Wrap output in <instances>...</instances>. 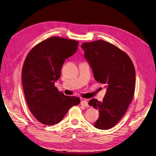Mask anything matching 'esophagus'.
Instances as JSON below:
<instances>
[{
    "label": "esophagus",
    "mask_w": 156,
    "mask_h": 156,
    "mask_svg": "<svg viewBox=\"0 0 156 156\" xmlns=\"http://www.w3.org/2000/svg\"><path fill=\"white\" fill-rule=\"evenodd\" d=\"M81 105H83L84 107H88L89 105H88V101L86 100H83L81 101Z\"/></svg>",
    "instance_id": "obj_1"
}]
</instances>
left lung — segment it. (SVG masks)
<instances>
[{"mask_svg": "<svg viewBox=\"0 0 156 156\" xmlns=\"http://www.w3.org/2000/svg\"><path fill=\"white\" fill-rule=\"evenodd\" d=\"M81 48L94 79L107 88L103 101L93 98L88 102L100 112L94 127L110 129L120 120L133 100L135 87L133 64L123 51L103 40L83 43Z\"/></svg>", "mask_w": 156, "mask_h": 156, "instance_id": "obj_1", "label": "left lung"}]
</instances>
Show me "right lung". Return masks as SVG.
I'll return each mask as SVG.
<instances>
[{"label": "right lung", "instance_id": "1", "mask_svg": "<svg viewBox=\"0 0 156 156\" xmlns=\"http://www.w3.org/2000/svg\"><path fill=\"white\" fill-rule=\"evenodd\" d=\"M79 41L51 37L28 54L22 69L24 94L32 114L45 125L58 124L80 99L59 92L55 83L60 77L66 59L76 53Z\"/></svg>", "mask_w": 156, "mask_h": 156}]
</instances>
